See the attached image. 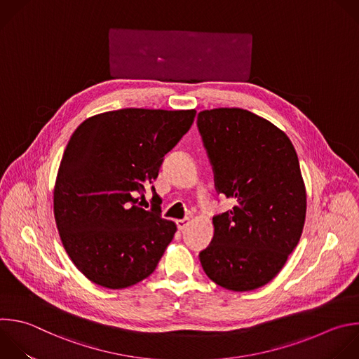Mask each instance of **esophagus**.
I'll use <instances>...</instances> for the list:
<instances>
[{
	"label": "esophagus",
	"mask_w": 359,
	"mask_h": 359,
	"mask_svg": "<svg viewBox=\"0 0 359 359\" xmlns=\"http://www.w3.org/2000/svg\"><path fill=\"white\" fill-rule=\"evenodd\" d=\"M190 222V218H183V219H177L176 224H177V228L179 229H184Z\"/></svg>",
	"instance_id": "esophagus-1"
}]
</instances>
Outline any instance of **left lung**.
I'll return each instance as SVG.
<instances>
[{
  "label": "left lung",
  "mask_w": 359,
  "mask_h": 359,
  "mask_svg": "<svg viewBox=\"0 0 359 359\" xmlns=\"http://www.w3.org/2000/svg\"><path fill=\"white\" fill-rule=\"evenodd\" d=\"M197 128L215 190L235 201L212 217L201 266L228 290L258 289L280 272L302 236L306 187L297 154L283 131L243 108L201 111Z\"/></svg>",
  "instance_id": "obj_1"
}]
</instances>
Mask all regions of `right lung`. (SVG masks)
<instances>
[{
	"label": "right lung",
	"instance_id": "add662e5",
	"mask_svg": "<svg viewBox=\"0 0 359 359\" xmlns=\"http://www.w3.org/2000/svg\"><path fill=\"white\" fill-rule=\"evenodd\" d=\"M194 109L124 108L94 115L73 133L56 177L53 211L62 244L91 282L124 289L148 278L173 240L152 186L165 155L190 130Z\"/></svg>",
	"mask_w": 359,
	"mask_h": 359
}]
</instances>
